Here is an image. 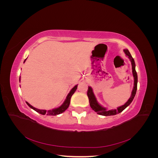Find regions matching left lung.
<instances>
[{
    "instance_id": "1",
    "label": "left lung",
    "mask_w": 158,
    "mask_h": 158,
    "mask_svg": "<svg viewBox=\"0 0 158 158\" xmlns=\"http://www.w3.org/2000/svg\"><path fill=\"white\" fill-rule=\"evenodd\" d=\"M126 55L128 56V58L129 60L131 62V64H132V74H133V77H134V86L133 89L131 93V95L130 98L128 99V101L123 105V106H121L120 107H118L117 108V109H111V110H107L106 107H103L100 105L97 99L95 98V95L94 94L93 89L92 87L88 86V92L87 95L89 99V102L90 107L92 108L95 112H96L98 114H100V115H103V116H111V115H115L116 114H118L121 113L124 109H126L129 105L132 102V100L135 98L136 93V89H137V83H138V76L137 73L136 72L135 69V62L134 59L132 58V56H131L130 52L128 49H124L123 50Z\"/></svg>"
}]
</instances>
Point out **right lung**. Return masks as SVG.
Instances as JSON below:
<instances>
[{
  "instance_id": "add662e5",
  "label": "right lung",
  "mask_w": 158,
  "mask_h": 158,
  "mask_svg": "<svg viewBox=\"0 0 158 158\" xmlns=\"http://www.w3.org/2000/svg\"><path fill=\"white\" fill-rule=\"evenodd\" d=\"M26 59H25L24 62H23V63H25ZM19 80H20V79H19ZM77 87H78V85H76L74 88H72V89L70 91V92L67 95V96H66V99L64 100V103L62 104L60 107H57V108L52 109L51 110H48V111H47V110H45V109H37V108H35L34 107H33L32 106H31V105L29 103H27V102H26L27 106H29L30 108L33 109V110H34V111H35L36 112L39 113L40 114H47V115H54V116L55 115H57V114H60L62 113H63L69 107V105H70V99H71L72 95L74 94V93L75 92V91L76 90V89H77Z\"/></svg>"
}]
</instances>
